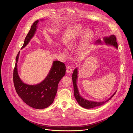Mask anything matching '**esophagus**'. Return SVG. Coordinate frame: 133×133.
<instances>
[{"mask_svg": "<svg viewBox=\"0 0 133 133\" xmlns=\"http://www.w3.org/2000/svg\"><path fill=\"white\" fill-rule=\"evenodd\" d=\"M66 72L68 74H70L72 72V69L70 66H68L66 68Z\"/></svg>", "mask_w": 133, "mask_h": 133, "instance_id": "34e87169", "label": "esophagus"}]
</instances>
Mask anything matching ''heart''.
Instances as JSON below:
<instances>
[{
    "label": "heart",
    "mask_w": 133,
    "mask_h": 133,
    "mask_svg": "<svg viewBox=\"0 0 133 133\" xmlns=\"http://www.w3.org/2000/svg\"><path fill=\"white\" fill-rule=\"evenodd\" d=\"M82 27L80 25L75 27L72 29L68 37V39L66 42V45L68 47L70 48L73 46L76 41L77 39L78 38V37L80 36L81 34L82 33ZM91 36V32L90 31H88L86 35V38L89 39Z\"/></svg>",
    "instance_id": "obj_1"
}]
</instances>
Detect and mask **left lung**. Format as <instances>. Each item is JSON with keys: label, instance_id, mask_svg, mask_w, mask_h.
Here are the masks:
<instances>
[{"label": "left lung", "instance_id": "left-lung-1", "mask_svg": "<svg viewBox=\"0 0 133 133\" xmlns=\"http://www.w3.org/2000/svg\"><path fill=\"white\" fill-rule=\"evenodd\" d=\"M104 41L106 44L112 45L116 47V48H117L118 45L116 42V37L115 35H111L109 37H104ZM95 43H102V41L100 39H98L97 41V42ZM77 72H78L77 68H76L74 70L73 74L72 75V83L74 85V96L76 99V101H77L79 105L82 107L85 108L89 109V108H91L96 107L97 106L103 105L105 103L107 102L109 100H110L111 98V97L116 94V92H115L114 94L113 95H112V96H111L108 100L105 101L104 102H91V101L86 100L85 99L83 98L80 96L78 92V90L76 85V81L77 79Z\"/></svg>", "mask_w": 133, "mask_h": 133}]
</instances>
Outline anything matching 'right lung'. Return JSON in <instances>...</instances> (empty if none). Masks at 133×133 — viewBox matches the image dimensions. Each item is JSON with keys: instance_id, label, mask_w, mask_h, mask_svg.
<instances>
[{"instance_id": "right-lung-1", "label": "right lung", "mask_w": 133, "mask_h": 133, "mask_svg": "<svg viewBox=\"0 0 133 133\" xmlns=\"http://www.w3.org/2000/svg\"><path fill=\"white\" fill-rule=\"evenodd\" d=\"M38 20L31 26L22 48L25 47L34 36ZM19 52L16 56L13 72V81L16 91L22 99L29 106L36 109H44L49 106L54 102L59 81L65 75V65L58 61L53 62L52 66L46 78L42 83L36 85L24 83L18 75L17 62Z\"/></svg>"}]
</instances>
